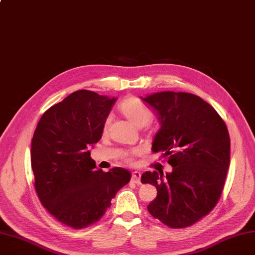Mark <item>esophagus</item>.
<instances>
[{
    "label": "esophagus",
    "instance_id": "34e87169",
    "mask_svg": "<svg viewBox=\"0 0 255 255\" xmlns=\"http://www.w3.org/2000/svg\"><path fill=\"white\" fill-rule=\"evenodd\" d=\"M140 177L141 173L138 171H133L132 172V177H131V181L135 184H139L140 183Z\"/></svg>",
    "mask_w": 255,
    "mask_h": 255
}]
</instances>
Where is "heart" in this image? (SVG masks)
<instances>
[{
    "label": "heart",
    "mask_w": 255,
    "mask_h": 255,
    "mask_svg": "<svg viewBox=\"0 0 255 255\" xmlns=\"http://www.w3.org/2000/svg\"><path fill=\"white\" fill-rule=\"evenodd\" d=\"M120 112L129 121L131 124L141 128L145 126L153 118V114L148 106H145L142 101L136 97H130L125 99L119 106ZM107 122L105 123V129ZM127 161H131L130 155H126Z\"/></svg>",
    "instance_id": "b5f03b06"
}]
</instances>
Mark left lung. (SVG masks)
I'll list each match as a JSON object with an SVG mask.
<instances>
[{
	"label": "left lung",
	"instance_id": "left-lung-1",
	"mask_svg": "<svg viewBox=\"0 0 255 255\" xmlns=\"http://www.w3.org/2000/svg\"><path fill=\"white\" fill-rule=\"evenodd\" d=\"M157 115L160 128L153 152H163L171 172L145 171L157 196L151 215L171 229L190 226L208 215L222 193L230 166L231 139L224 121L200 97L164 91L140 97Z\"/></svg>",
	"mask_w": 255,
	"mask_h": 255
}]
</instances>
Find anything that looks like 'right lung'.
<instances>
[{"label":"right lung","instance_id":"right-lung-1","mask_svg":"<svg viewBox=\"0 0 255 255\" xmlns=\"http://www.w3.org/2000/svg\"><path fill=\"white\" fill-rule=\"evenodd\" d=\"M116 101L76 91L48 109L34 132L31 162L38 197L50 215L75 230L100 220L131 178L125 168L96 169L90 157Z\"/></svg>","mask_w":255,"mask_h":255}]
</instances>
